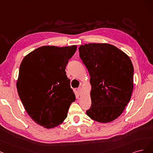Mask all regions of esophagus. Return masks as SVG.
<instances>
[{
	"label": "esophagus",
	"instance_id": "esophagus-1",
	"mask_svg": "<svg viewBox=\"0 0 153 153\" xmlns=\"http://www.w3.org/2000/svg\"><path fill=\"white\" fill-rule=\"evenodd\" d=\"M77 91H78V93H79V94L80 95H81V93H82V88L81 87H79V88H77Z\"/></svg>",
	"mask_w": 153,
	"mask_h": 153
}]
</instances>
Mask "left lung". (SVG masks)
<instances>
[{"label":"left lung","mask_w":153,"mask_h":153,"mask_svg":"<svg viewBox=\"0 0 153 153\" xmlns=\"http://www.w3.org/2000/svg\"><path fill=\"white\" fill-rule=\"evenodd\" d=\"M79 56L90 76L91 120L106 123L125 110L134 89V66L130 57L107 43H90L79 48Z\"/></svg>","instance_id":"8db88e82"}]
</instances>
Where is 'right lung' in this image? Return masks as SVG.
Returning <instances> with one entry per match:
<instances>
[{"label":"right lung","mask_w":153,"mask_h":153,"mask_svg":"<svg viewBox=\"0 0 153 153\" xmlns=\"http://www.w3.org/2000/svg\"><path fill=\"white\" fill-rule=\"evenodd\" d=\"M76 50V46H43L25 56L19 66V98L29 116L47 129L63 122L76 100L65 70Z\"/></svg>","instance_id":"1"}]
</instances>
